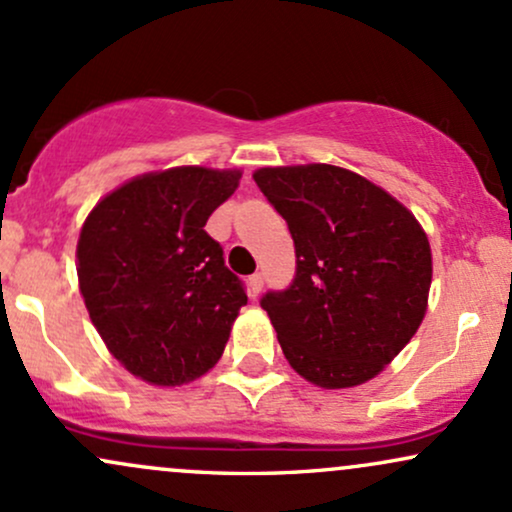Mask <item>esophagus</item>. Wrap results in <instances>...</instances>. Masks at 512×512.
Segmentation results:
<instances>
[{"label": "esophagus", "instance_id": "34e87169", "mask_svg": "<svg viewBox=\"0 0 512 512\" xmlns=\"http://www.w3.org/2000/svg\"><path fill=\"white\" fill-rule=\"evenodd\" d=\"M262 286H264V279H262V274H252L250 279H248V293H250L252 298H255V296H260Z\"/></svg>", "mask_w": 512, "mask_h": 512}]
</instances>
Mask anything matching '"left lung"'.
<instances>
[{
    "label": "left lung",
    "mask_w": 512,
    "mask_h": 512,
    "mask_svg": "<svg viewBox=\"0 0 512 512\" xmlns=\"http://www.w3.org/2000/svg\"><path fill=\"white\" fill-rule=\"evenodd\" d=\"M252 178L296 243L293 284L262 298L286 361L325 390L368 383L424 322L433 279L424 226L383 187L330 163L267 166Z\"/></svg>",
    "instance_id": "left-lung-1"
}]
</instances>
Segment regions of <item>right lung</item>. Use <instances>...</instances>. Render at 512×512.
Wrapping results in <instances>:
<instances>
[{
  "mask_svg": "<svg viewBox=\"0 0 512 512\" xmlns=\"http://www.w3.org/2000/svg\"><path fill=\"white\" fill-rule=\"evenodd\" d=\"M243 170L175 166L122 182L88 211L76 276L88 317L120 366L158 387L219 361L248 296L204 231Z\"/></svg>",
  "mask_w": 512,
  "mask_h": 512,
  "instance_id": "obj_1",
  "label": "right lung"
}]
</instances>
